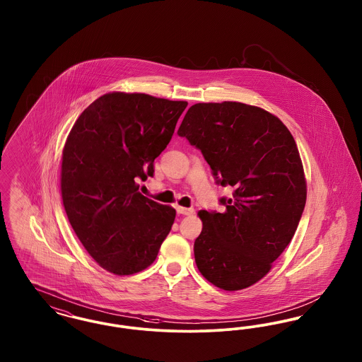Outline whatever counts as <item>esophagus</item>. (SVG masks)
I'll return each instance as SVG.
<instances>
[{"instance_id":"esophagus-1","label":"esophagus","mask_w":362,"mask_h":362,"mask_svg":"<svg viewBox=\"0 0 362 362\" xmlns=\"http://www.w3.org/2000/svg\"><path fill=\"white\" fill-rule=\"evenodd\" d=\"M176 211L179 214H182V216H192L194 214V209L192 207L177 206L176 207Z\"/></svg>"}]
</instances>
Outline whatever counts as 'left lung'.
Segmentation results:
<instances>
[{
    "instance_id": "obj_1",
    "label": "left lung",
    "mask_w": 362,
    "mask_h": 362,
    "mask_svg": "<svg viewBox=\"0 0 362 362\" xmlns=\"http://www.w3.org/2000/svg\"><path fill=\"white\" fill-rule=\"evenodd\" d=\"M197 146L221 186L224 213L201 210L195 263L209 282L240 291L266 276L292 240L307 201L300 153L288 127L255 105H191L177 130Z\"/></svg>"
}]
</instances>
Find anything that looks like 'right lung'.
Segmentation results:
<instances>
[{"instance_id":"add662e5","label":"right lung","mask_w":362,"mask_h":362,"mask_svg":"<svg viewBox=\"0 0 362 362\" xmlns=\"http://www.w3.org/2000/svg\"><path fill=\"white\" fill-rule=\"evenodd\" d=\"M187 102L105 93L73 124L62 152L61 194L70 225L107 272L130 276L155 262L176 211L138 191L153 176Z\"/></svg>"}]
</instances>
